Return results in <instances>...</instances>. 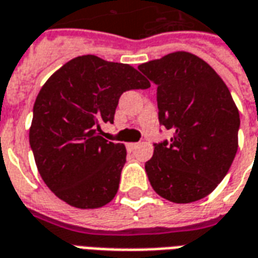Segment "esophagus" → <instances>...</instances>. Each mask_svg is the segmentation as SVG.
<instances>
[{"label":"esophagus","mask_w":258,"mask_h":258,"mask_svg":"<svg viewBox=\"0 0 258 258\" xmlns=\"http://www.w3.org/2000/svg\"><path fill=\"white\" fill-rule=\"evenodd\" d=\"M137 146H139V143H129V144H126L127 150H131V151H133L135 148H137Z\"/></svg>","instance_id":"34e87169"}]
</instances>
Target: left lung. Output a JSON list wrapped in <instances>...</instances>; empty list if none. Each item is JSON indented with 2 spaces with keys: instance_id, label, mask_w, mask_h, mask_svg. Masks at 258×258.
<instances>
[{
  "instance_id": "1",
  "label": "left lung",
  "mask_w": 258,
  "mask_h": 258,
  "mask_svg": "<svg viewBox=\"0 0 258 258\" xmlns=\"http://www.w3.org/2000/svg\"><path fill=\"white\" fill-rule=\"evenodd\" d=\"M157 84L159 123L173 131L146 162L154 191L174 204L212 192L238 151V107L220 75L198 56L173 52L139 66Z\"/></svg>"
}]
</instances>
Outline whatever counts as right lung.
<instances>
[{"label":"right lung","mask_w":258,"mask_h":258,"mask_svg":"<svg viewBox=\"0 0 258 258\" xmlns=\"http://www.w3.org/2000/svg\"><path fill=\"white\" fill-rule=\"evenodd\" d=\"M136 69L95 54L78 56L50 75L33 108L30 146L41 177L70 206L96 209L118 192L126 148L101 137L123 92L147 89Z\"/></svg>","instance_id":"right-lung-1"}]
</instances>
